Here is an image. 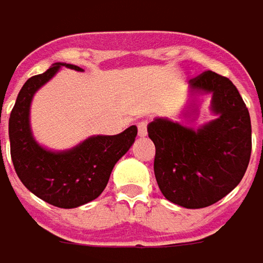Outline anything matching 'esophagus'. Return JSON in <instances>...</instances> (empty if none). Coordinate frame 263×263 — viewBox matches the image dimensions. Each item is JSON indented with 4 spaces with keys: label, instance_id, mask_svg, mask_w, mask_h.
<instances>
[{
    "label": "esophagus",
    "instance_id": "obj_1",
    "mask_svg": "<svg viewBox=\"0 0 263 263\" xmlns=\"http://www.w3.org/2000/svg\"><path fill=\"white\" fill-rule=\"evenodd\" d=\"M147 126H148V122H147V121H141V122H138V135H140V137H145V135H147Z\"/></svg>",
    "mask_w": 263,
    "mask_h": 263
}]
</instances>
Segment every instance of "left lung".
<instances>
[{
    "label": "left lung",
    "mask_w": 263,
    "mask_h": 263,
    "mask_svg": "<svg viewBox=\"0 0 263 263\" xmlns=\"http://www.w3.org/2000/svg\"><path fill=\"white\" fill-rule=\"evenodd\" d=\"M191 88L213 93L218 118L198 131L168 119L148 125L156 145L154 175L161 194L185 208L215 204L239 185L249 164L252 125L249 110L227 77L204 71Z\"/></svg>",
    "instance_id": "obj_1"
}]
</instances>
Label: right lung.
Here are the masks:
<instances>
[{
  "instance_id": "1",
  "label": "right lung",
  "mask_w": 263,
  "mask_h": 263,
  "mask_svg": "<svg viewBox=\"0 0 263 263\" xmlns=\"http://www.w3.org/2000/svg\"><path fill=\"white\" fill-rule=\"evenodd\" d=\"M61 65L83 71L77 65L57 62L46 72L24 83L10 115V151L17 176L32 194L58 208H76L103 192L116 161L134 144L137 126L132 125L118 135L91 137L62 153L42 148L30 132L29 109L33 95Z\"/></svg>"
}]
</instances>
